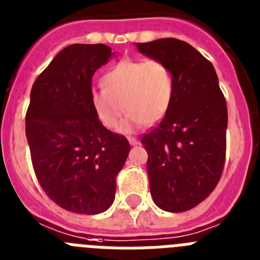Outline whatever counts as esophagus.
<instances>
[{
    "mask_svg": "<svg viewBox=\"0 0 260 260\" xmlns=\"http://www.w3.org/2000/svg\"><path fill=\"white\" fill-rule=\"evenodd\" d=\"M128 141H129V144L131 145H137V144H139V140H136V139H133V137H129V139H128Z\"/></svg>",
    "mask_w": 260,
    "mask_h": 260,
    "instance_id": "obj_1",
    "label": "esophagus"
}]
</instances>
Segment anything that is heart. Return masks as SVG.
Here are the masks:
<instances>
[{"label":"heart","instance_id":"1","mask_svg":"<svg viewBox=\"0 0 260 260\" xmlns=\"http://www.w3.org/2000/svg\"><path fill=\"white\" fill-rule=\"evenodd\" d=\"M103 89L92 90L90 103L108 129L128 112L119 131L129 133L143 124H154L166 115L174 92L171 72L158 60H121L101 78ZM124 110H122V107Z\"/></svg>","mask_w":260,"mask_h":260}]
</instances>
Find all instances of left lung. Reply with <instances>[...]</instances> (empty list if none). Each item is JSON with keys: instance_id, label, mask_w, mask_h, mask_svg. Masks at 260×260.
Here are the masks:
<instances>
[{"instance_id": "1", "label": "left lung", "mask_w": 260, "mask_h": 260, "mask_svg": "<svg viewBox=\"0 0 260 260\" xmlns=\"http://www.w3.org/2000/svg\"><path fill=\"white\" fill-rule=\"evenodd\" d=\"M140 53L164 62L174 92L168 112L141 139L155 205L184 212L217 186L226 153L228 108L213 65L188 43L166 38L137 43Z\"/></svg>"}]
</instances>
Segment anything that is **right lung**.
<instances>
[{
    "instance_id": "right-lung-1",
    "label": "right lung",
    "mask_w": 260,
    "mask_h": 260,
    "mask_svg": "<svg viewBox=\"0 0 260 260\" xmlns=\"http://www.w3.org/2000/svg\"><path fill=\"white\" fill-rule=\"evenodd\" d=\"M115 52L105 44H72L34 82L26 137L36 178L61 208L81 214L107 211L129 143L98 120L91 78Z\"/></svg>"
}]
</instances>
